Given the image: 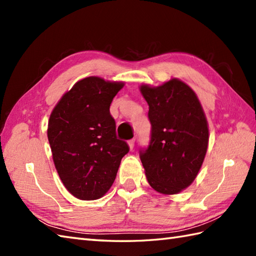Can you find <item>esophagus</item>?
<instances>
[{"label":"esophagus","instance_id":"obj_1","mask_svg":"<svg viewBox=\"0 0 256 256\" xmlns=\"http://www.w3.org/2000/svg\"><path fill=\"white\" fill-rule=\"evenodd\" d=\"M134 143H135V140H128V145L130 150H133V148H134Z\"/></svg>","mask_w":256,"mask_h":256}]
</instances>
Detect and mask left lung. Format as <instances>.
Returning <instances> with one entry per match:
<instances>
[{
    "instance_id": "obj_1",
    "label": "left lung",
    "mask_w": 256,
    "mask_h": 256,
    "mask_svg": "<svg viewBox=\"0 0 256 256\" xmlns=\"http://www.w3.org/2000/svg\"><path fill=\"white\" fill-rule=\"evenodd\" d=\"M148 104L150 142L140 157L150 186L176 194L194 182L209 143V126L196 92L172 78L160 86L140 84Z\"/></svg>"
}]
</instances>
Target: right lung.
Listing matches in <instances>:
<instances>
[{
    "instance_id": "add662e5",
    "label": "right lung",
    "mask_w": 256,
    "mask_h": 256,
    "mask_svg": "<svg viewBox=\"0 0 256 256\" xmlns=\"http://www.w3.org/2000/svg\"><path fill=\"white\" fill-rule=\"evenodd\" d=\"M122 81L86 77L58 101L48 121L52 160L64 186L80 200L103 197L114 182L128 146L118 140L110 114Z\"/></svg>"
}]
</instances>
